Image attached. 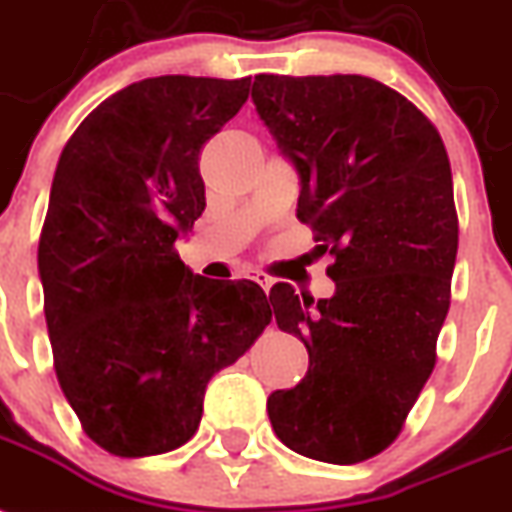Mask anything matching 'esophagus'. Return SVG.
Segmentation results:
<instances>
[{"label":"esophagus","mask_w":512,"mask_h":512,"mask_svg":"<svg viewBox=\"0 0 512 512\" xmlns=\"http://www.w3.org/2000/svg\"><path fill=\"white\" fill-rule=\"evenodd\" d=\"M253 280L259 282V285L264 287L266 293H269V290H272V285H274V280H272V277H269V274H266V272H256V274H253Z\"/></svg>","instance_id":"obj_1"}]
</instances>
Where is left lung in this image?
I'll list each match as a JSON object with an SVG mask.
<instances>
[{
	"mask_svg": "<svg viewBox=\"0 0 512 512\" xmlns=\"http://www.w3.org/2000/svg\"><path fill=\"white\" fill-rule=\"evenodd\" d=\"M251 99L301 175L298 219L332 256L335 295L269 293L308 374L266 411L306 458L350 466L398 439L432 377L458 253L453 172L437 128L363 75H256Z\"/></svg>",
	"mask_w": 512,
	"mask_h": 512,
	"instance_id": "1",
	"label": "left lung"
}]
</instances>
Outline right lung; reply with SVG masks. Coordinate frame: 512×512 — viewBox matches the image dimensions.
<instances>
[{
  "mask_svg": "<svg viewBox=\"0 0 512 512\" xmlns=\"http://www.w3.org/2000/svg\"><path fill=\"white\" fill-rule=\"evenodd\" d=\"M248 86L146 78L101 101L59 156L38 240L54 371L83 432L120 458L185 445L209 379L272 322L256 282L198 277L175 251L206 206L201 149Z\"/></svg>",
  "mask_w": 512,
  "mask_h": 512,
  "instance_id": "1",
  "label": "right lung"
}]
</instances>
